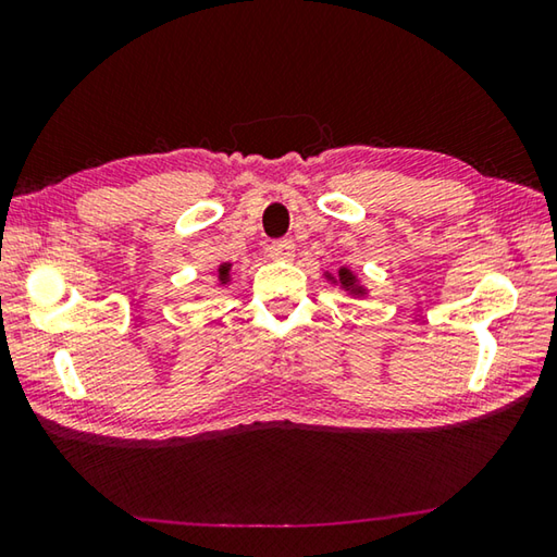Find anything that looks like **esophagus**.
I'll return each instance as SVG.
<instances>
[{
  "mask_svg": "<svg viewBox=\"0 0 557 557\" xmlns=\"http://www.w3.org/2000/svg\"><path fill=\"white\" fill-rule=\"evenodd\" d=\"M268 256L272 260L289 262L292 258H295V243H292V240H272L270 248H268Z\"/></svg>",
  "mask_w": 557,
  "mask_h": 557,
  "instance_id": "obj_1",
  "label": "esophagus"
}]
</instances>
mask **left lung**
I'll return each instance as SVG.
<instances>
[{"instance_id": "obj_1", "label": "left lung", "mask_w": 557, "mask_h": 557, "mask_svg": "<svg viewBox=\"0 0 557 557\" xmlns=\"http://www.w3.org/2000/svg\"><path fill=\"white\" fill-rule=\"evenodd\" d=\"M324 280L329 282V285H334V287H338L344 292V295H348V297H354V299H363V297H369L371 292H369V287L363 285V280L356 275V272L348 268V265H338V270L336 272H329V270H324Z\"/></svg>"}]
</instances>
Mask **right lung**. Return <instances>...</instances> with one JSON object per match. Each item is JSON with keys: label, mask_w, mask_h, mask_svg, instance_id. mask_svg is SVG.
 Segmentation results:
<instances>
[{"label": "right lung", "mask_w": 557, "mask_h": 557, "mask_svg": "<svg viewBox=\"0 0 557 557\" xmlns=\"http://www.w3.org/2000/svg\"><path fill=\"white\" fill-rule=\"evenodd\" d=\"M215 280H219L221 287H228L233 282V262H221V265L215 268Z\"/></svg>", "instance_id": "add662e5"}]
</instances>
